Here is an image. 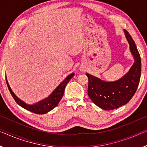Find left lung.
Listing matches in <instances>:
<instances>
[{
	"label": "left lung",
	"mask_w": 147,
	"mask_h": 147,
	"mask_svg": "<svg viewBox=\"0 0 147 147\" xmlns=\"http://www.w3.org/2000/svg\"><path fill=\"white\" fill-rule=\"evenodd\" d=\"M135 61L127 73L118 80L105 82L86 73L88 77V93L91 100L104 110H111L127 104L138 89L141 73V57L135 42L124 30Z\"/></svg>",
	"instance_id": "8db88e82"
}]
</instances>
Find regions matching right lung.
<instances>
[{"label": "right lung", "mask_w": 147, "mask_h": 147, "mask_svg": "<svg viewBox=\"0 0 147 147\" xmlns=\"http://www.w3.org/2000/svg\"><path fill=\"white\" fill-rule=\"evenodd\" d=\"M74 73H72L67 77V78L62 82L59 84V85L57 87L53 93H52L50 95L47 97L46 98L43 99L41 101H39L38 102L34 103L33 104H28L24 102V101L21 100V99H19L17 96L14 94V93L10 88V87L9 86V84L7 81L6 76V84L8 86V88L9 92L11 94V96H13L15 101L19 104V106L23 107V108L27 109L30 111H32L34 113L37 114H45L47 112H49L52 109H54L55 107L58 105L59 102L62 98V96L63 95L65 88L67 83L70 80L71 78L74 76Z\"/></svg>", "instance_id": "1"}]
</instances>
